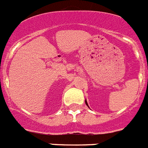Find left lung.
I'll return each mask as SVG.
<instances>
[{"instance_id":"8db88e82","label":"left lung","mask_w":148,"mask_h":148,"mask_svg":"<svg viewBox=\"0 0 148 148\" xmlns=\"http://www.w3.org/2000/svg\"><path fill=\"white\" fill-rule=\"evenodd\" d=\"M85 103H86V105L88 107H89V105H88V104H87V101H86V100H85Z\"/></svg>"}]
</instances>
